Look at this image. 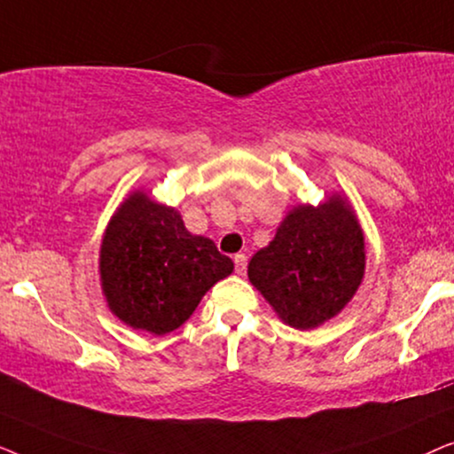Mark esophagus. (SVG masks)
<instances>
[{"label": "esophagus", "instance_id": "obj_1", "mask_svg": "<svg viewBox=\"0 0 454 454\" xmlns=\"http://www.w3.org/2000/svg\"><path fill=\"white\" fill-rule=\"evenodd\" d=\"M233 262H235V272H238V275H244L246 266H247V256H246V254H235Z\"/></svg>", "mask_w": 454, "mask_h": 454}]
</instances>
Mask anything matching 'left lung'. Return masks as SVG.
<instances>
[{
  "instance_id": "1",
  "label": "left lung",
  "mask_w": 454,
  "mask_h": 454,
  "mask_svg": "<svg viewBox=\"0 0 454 454\" xmlns=\"http://www.w3.org/2000/svg\"><path fill=\"white\" fill-rule=\"evenodd\" d=\"M359 223L339 198L318 208L297 207L275 239L256 252L247 277L289 326L314 328L337 316L364 277Z\"/></svg>"
}]
</instances>
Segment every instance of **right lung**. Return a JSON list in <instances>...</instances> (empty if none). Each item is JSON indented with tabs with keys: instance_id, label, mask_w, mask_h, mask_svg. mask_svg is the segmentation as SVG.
<instances>
[{
	"instance_id": "add662e5",
	"label": "right lung",
	"mask_w": 454,
	"mask_h": 454,
	"mask_svg": "<svg viewBox=\"0 0 454 454\" xmlns=\"http://www.w3.org/2000/svg\"><path fill=\"white\" fill-rule=\"evenodd\" d=\"M233 262L208 238L192 235L177 210L136 192L101 246V281L117 318L153 334L176 331Z\"/></svg>"
}]
</instances>
